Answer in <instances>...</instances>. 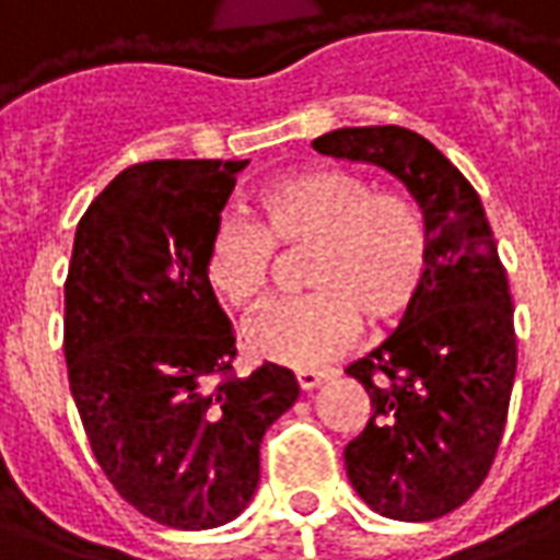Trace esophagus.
<instances>
[{
	"mask_svg": "<svg viewBox=\"0 0 560 560\" xmlns=\"http://www.w3.org/2000/svg\"><path fill=\"white\" fill-rule=\"evenodd\" d=\"M327 378H330L327 370H300V373H296V385H300V390H315L318 385H324Z\"/></svg>",
	"mask_w": 560,
	"mask_h": 560,
	"instance_id": "obj_1",
	"label": "esophagus"
}]
</instances>
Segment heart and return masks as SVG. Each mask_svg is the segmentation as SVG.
<instances>
[{
  "label": "heart",
  "mask_w": 560,
  "mask_h": 560,
  "mask_svg": "<svg viewBox=\"0 0 560 560\" xmlns=\"http://www.w3.org/2000/svg\"><path fill=\"white\" fill-rule=\"evenodd\" d=\"M312 245V293L276 300L254 315L242 339L254 358L281 366L330 361L358 336L402 318L428 281V224L409 199L375 194L348 170L312 166L269 182L257 194V224L224 214L209 233L202 279L233 308L264 300L276 248Z\"/></svg>",
  "instance_id": "1"
}]
</instances>
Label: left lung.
I'll return each mask as SVG.
<instances>
[{"mask_svg":"<svg viewBox=\"0 0 560 560\" xmlns=\"http://www.w3.org/2000/svg\"><path fill=\"white\" fill-rule=\"evenodd\" d=\"M312 148L406 185L430 236L428 281L400 327L354 361L373 416L346 445L348 479L385 518L430 522L467 503L498 455L515 382L506 269L482 199L406 127H342Z\"/></svg>","mask_w":560,"mask_h":560,"instance_id":"obj_1","label":"left lung"}]
</instances>
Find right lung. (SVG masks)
Masks as SVG:
<instances>
[{"mask_svg": "<svg viewBox=\"0 0 560 560\" xmlns=\"http://www.w3.org/2000/svg\"><path fill=\"white\" fill-rule=\"evenodd\" d=\"M248 160H151L78 221L62 351L90 448L160 525L233 522L260 482V443L300 397L291 370L233 375L236 334L202 254Z\"/></svg>", "mask_w": 560, "mask_h": 560, "instance_id": "1", "label": "right lung"}]
</instances>
